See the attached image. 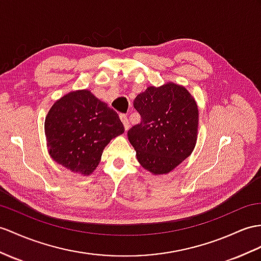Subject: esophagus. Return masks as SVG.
<instances>
[{
  "instance_id": "esophagus-1",
  "label": "esophagus",
  "mask_w": 261,
  "mask_h": 261,
  "mask_svg": "<svg viewBox=\"0 0 261 261\" xmlns=\"http://www.w3.org/2000/svg\"><path fill=\"white\" fill-rule=\"evenodd\" d=\"M120 120H122V122H123V125L125 127V129L126 130L128 129L129 128V122H128V118H127V116L124 115V114H122V115H120Z\"/></svg>"
}]
</instances>
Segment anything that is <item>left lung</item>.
Segmentation results:
<instances>
[{
	"mask_svg": "<svg viewBox=\"0 0 261 261\" xmlns=\"http://www.w3.org/2000/svg\"><path fill=\"white\" fill-rule=\"evenodd\" d=\"M142 122L127 133L142 167L168 174L192 154L198 136V106L186 87L168 82L148 86L134 100Z\"/></svg>",
	"mask_w": 261,
	"mask_h": 261,
	"instance_id": "1",
	"label": "left lung"
}]
</instances>
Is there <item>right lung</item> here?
<instances>
[{"mask_svg": "<svg viewBox=\"0 0 261 261\" xmlns=\"http://www.w3.org/2000/svg\"><path fill=\"white\" fill-rule=\"evenodd\" d=\"M50 158L74 174L90 176L104 148L124 133L118 114L88 90L65 94L50 107L44 123Z\"/></svg>", "mask_w": 261, "mask_h": 261, "instance_id": "obj_1", "label": "right lung"}]
</instances>
